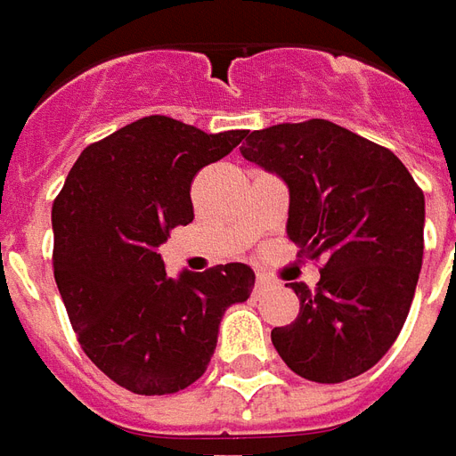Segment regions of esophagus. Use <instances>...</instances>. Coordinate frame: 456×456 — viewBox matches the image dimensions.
<instances>
[{
  "mask_svg": "<svg viewBox=\"0 0 456 456\" xmlns=\"http://www.w3.org/2000/svg\"><path fill=\"white\" fill-rule=\"evenodd\" d=\"M270 285V277H265V274H257V280H255V292H260L265 287Z\"/></svg>",
  "mask_w": 456,
  "mask_h": 456,
  "instance_id": "obj_1",
  "label": "esophagus"
}]
</instances>
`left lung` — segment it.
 Here are the masks:
<instances>
[{
	"instance_id": "obj_1",
	"label": "left lung",
	"mask_w": 456,
	"mask_h": 456,
	"mask_svg": "<svg viewBox=\"0 0 456 456\" xmlns=\"http://www.w3.org/2000/svg\"><path fill=\"white\" fill-rule=\"evenodd\" d=\"M240 154L287 183L289 240L324 257L314 289L292 282L299 314L273 329L277 354L314 383L366 373L398 338L415 297L419 186L393 151L329 119L255 130Z\"/></svg>"
}]
</instances>
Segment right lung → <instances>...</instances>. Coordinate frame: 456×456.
Segmentation results:
<instances>
[{
  "mask_svg": "<svg viewBox=\"0 0 456 456\" xmlns=\"http://www.w3.org/2000/svg\"><path fill=\"white\" fill-rule=\"evenodd\" d=\"M150 115L80 151L53 201V277L83 351L118 386L167 395L203 376L225 309L245 302L243 263L169 277L157 253L193 221V176L243 142Z\"/></svg>",
  "mask_w": 456,
  "mask_h": 456,
  "instance_id": "add662e5",
  "label": "right lung"
}]
</instances>
